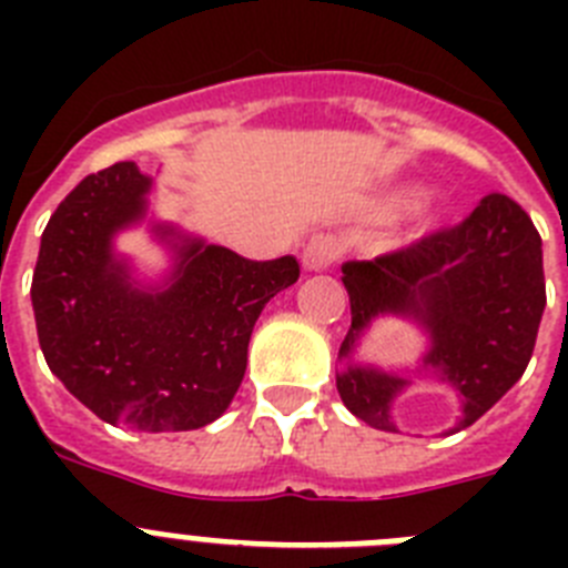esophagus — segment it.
<instances>
[{
  "label": "esophagus",
  "instance_id": "obj_1",
  "mask_svg": "<svg viewBox=\"0 0 568 568\" xmlns=\"http://www.w3.org/2000/svg\"><path fill=\"white\" fill-rule=\"evenodd\" d=\"M341 255V241L329 233H315L313 239L304 244V253L301 261L307 270H327L329 264H335V258Z\"/></svg>",
  "mask_w": 568,
  "mask_h": 568
}]
</instances>
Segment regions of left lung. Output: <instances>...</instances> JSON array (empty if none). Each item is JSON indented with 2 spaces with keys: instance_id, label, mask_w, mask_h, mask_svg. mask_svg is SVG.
Segmentation results:
<instances>
[{
  "instance_id": "1",
  "label": "left lung",
  "mask_w": 568,
  "mask_h": 568,
  "mask_svg": "<svg viewBox=\"0 0 568 568\" xmlns=\"http://www.w3.org/2000/svg\"><path fill=\"white\" fill-rule=\"evenodd\" d=\"M353 327L341 344L335 384L346 409L375 429L393 424L395 395L409 381L349 361L355 341L378 315H406L429 333L424 369L464 404L466 429L518 384L538 341L546 307L540 235L518 202L489 193L455 227L435 230L409 247L373 261H346Z\"/></svg>"
}]
</instances>
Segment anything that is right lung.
<instances>
[{"mask_svg":"<svg viewBox=\"0 0 568 568\" xmlns=\"http://www.w3.org/2000/svg\"><path fill=\"white\" fill-rule=\"evenodd\" d=\"M150 175L119 162L70 190L42 233L30 301L50 373L90 413L142 433L213 424L239 393L261 310L298 281V261H250L182 239L164 287H139L113 235L148 213Z\"/></svg>","mask_w":568,"mask_h":568,"instance_id":"add662e5","label":"right lung"}]
</instances>
